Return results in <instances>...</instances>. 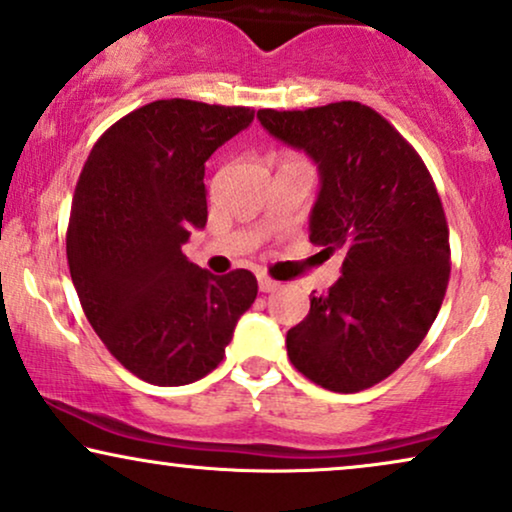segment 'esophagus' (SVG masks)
I'll use <instances>...</instances> for the list:
<instances>
[{"label":"esophagus","instance_id":"obj_1","mask_svg":"<svg viewBox=\"0 0 512 512\" xmlns=\"http://www.w3.org/2000/svg\"><path fill=\"white\" fill-rule=\"evenodd\" d=\"M280 284H277L275 280H270V277L265 275H258V289L263 291V294H270V291H275Z\"/></svg>","mask_w":512,"mask_h":512}]
</instances>
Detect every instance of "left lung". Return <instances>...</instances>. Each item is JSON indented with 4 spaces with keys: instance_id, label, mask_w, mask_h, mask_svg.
Segmentation results:
<instances>
[{
    "instance_id": "1",
    "label": "left lung",
    "mask_w": 512,
    "mask_h": 512,
    "mask_svg": "<svg viewBox=\"0 0 512 512\" xmlns=\"http://www.w3.org/2000/svg\"><path fill=\"white\" fill-rule=\"evenodd\" d=\"M272 138L320 171L310 242L341 251L329 294L287 331L294 367L334 393L388 378L426 338L449 282V230L416 150L376 110L355 101L258 110Z\"/></svg>"
}]
</instances>
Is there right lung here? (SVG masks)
<instances>
[{"instance_id":"1","label":"right lung","mask_w":512,"mask_h":512,"mask_svg":"<svg viewBox=\"0 0 512 512\" xmlns=\"http://www.w3.org/2000/svg\"><path fill=\"white\" fill-rule=\"evenodd\" d=\"M254 110L143 105L94 145L72 197L68 263L86 320L131 374L188 386L223 360L256 301L249 270L211 275L183 244L207 225L204 164Z\"/></svg>"}]
</instances>
